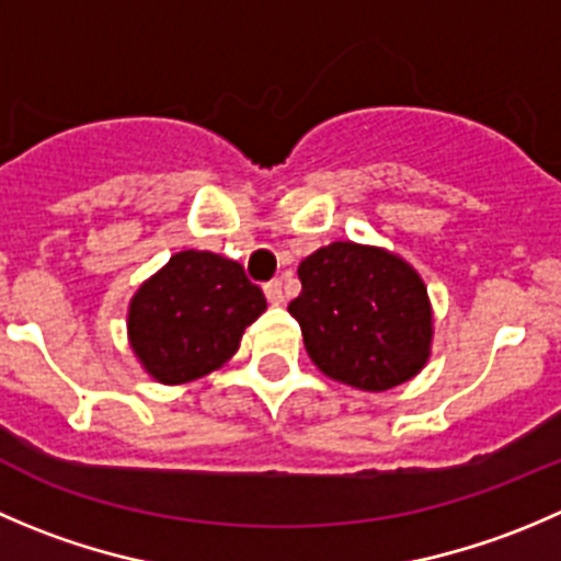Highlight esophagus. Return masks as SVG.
<instances>
[{
    "instance_id": "34e87169",
    "label": "esophagus",
    "mask_w": 561,
    "mask_h": 561,
    "mask_svg": "<svg viewBox=\"0 0 561 561\" xmlns=\"http://www.w3.org/2000/svg\"><path fill=\"white\" fill-rule=\"evenodd\" d=\"M263 290H265V298H268L271 304H282V301H285V290H282V282L279 279L265 282Z\"/></svg>"
}]
</instances>
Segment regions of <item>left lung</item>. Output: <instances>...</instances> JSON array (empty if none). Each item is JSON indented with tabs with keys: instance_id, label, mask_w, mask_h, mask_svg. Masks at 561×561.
<instances>
[{
	"instance_id": "left-lung-1",
	"label": "left lung",
	"mask_w": 561,
	"mask_h": 561,
	"mask_svg": "<svg viewBox=\"0 0 561 561\" xmlns=\"http://www.w3.org/2000/svg\"><path fill=\"white\" fill-rule=\"evenodd\" d=\"M287 304L320 373L364 391L413 378L431 353L433 314L416 271L383 249L336 241L298 265Z\"/></svg>"
}]
</instances>
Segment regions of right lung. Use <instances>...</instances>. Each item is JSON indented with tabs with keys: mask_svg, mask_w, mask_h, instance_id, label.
I'll return each mask as SVG.
<instances>
[{
	"mask_svg": "<svg viewBox=\"0 0 561 561\" xmlns=\"http://www.w3.org/2000/svg\"><path fill=\"white\" fill-rule=\"evenodd\" d=\"M265 312V296L243 265L214 252L175 254L130 301L136 356L161 383H186L221 367L247 325Z\"/></svg>",
	"mask_w": 561,
	"mask_h": 561,
	"instance_id": "right-lung-1",
	"label": "right lung"
}]
</instances>
